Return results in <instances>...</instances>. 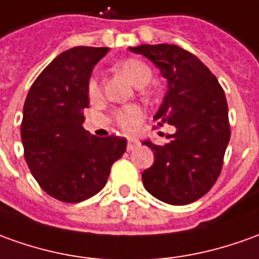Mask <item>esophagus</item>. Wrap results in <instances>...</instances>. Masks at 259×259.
Here are the masks:
<instances>
[{
    "instance_id": "34e87169",
    "label": "esophagus",
    "mask_w": 259,
    "mask_h": 259,
    "mask_svg": "<svg viewBox=\"0 0 259 259\" xmlns=\"http://www.w3.org/2000/svg\"><path fill=\"white\" fill-rule=\"evenodd\" d=\"M137 147H138V141L135 140V138H128L126 149H128V151H133V149H135Z\"/></svg>"
}]
</instances>
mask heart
<instances>
[{
	"mask_svg": "<svg viewBox=\"0 0 259 259\" xmlns=\"http://www.w3.org/2000/svg\"><path fill=\"white\" fill-rule=\"evenodd\" d=\"M115 67H117V70L121 74H124L137 87L147 85L151 81V78H152V70H151V67L147 63H144L142 60H138V59H125V60H121V62L117 63ZM87 93H89V97L92 100H97L100 97L99 78L96 77V76H93L89 80ZM141 119H142V111L137 106H128L117 112V122L125 131L134 130Z\"/></svg>",
	"mask_w": 259,
	"mask_h": 259,
	"instance_id": "heart-1",
	"label": "heart"
}]
</instances>
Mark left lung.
Here are the masks:
<instances>
[{
	"instance_id": "1",
	"label": "left lung",
	"mask_w": 259,
	"mask_h": 259,
	"mask_svg": "<svg viewBox=\"0 0 259 259\" xmlns=\"http://www.w3.org/2000/svg\"><path fill=\"white\" fill-rule=\"evenodd\" d=\"M130 51L149 59L166 78V96L155 119L176 128L163 145L142 141L153 152V165L142 174L144 186L167 204L193 203L222 172L230 141L226 94L207 66L179 46L140 45Z\"/></svg>"
}]
</instances>
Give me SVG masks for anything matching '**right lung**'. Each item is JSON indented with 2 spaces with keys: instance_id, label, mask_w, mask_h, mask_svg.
I'll list each match as a JSON object with an SVG mask.
<instances>
[{
  "instance_id": "add662e5",
  "label": "right lung",
  "mask_w": 259,
  "mask_h": 259,
  "mask_svg": "<svg viewBox=\"0 0 259 259\" xmlns=\"http://www.w3.org/2000/svg\"><path fill=\"white\" fill-rule=\"evenodd\" d=\"M108 48L76 46L62 52L40 73L26 96L21 138L32 176L46 193L78 203L106 186L126 140L99 138L83 128L93 67Z\"/></svg>"
}]
</instances>
